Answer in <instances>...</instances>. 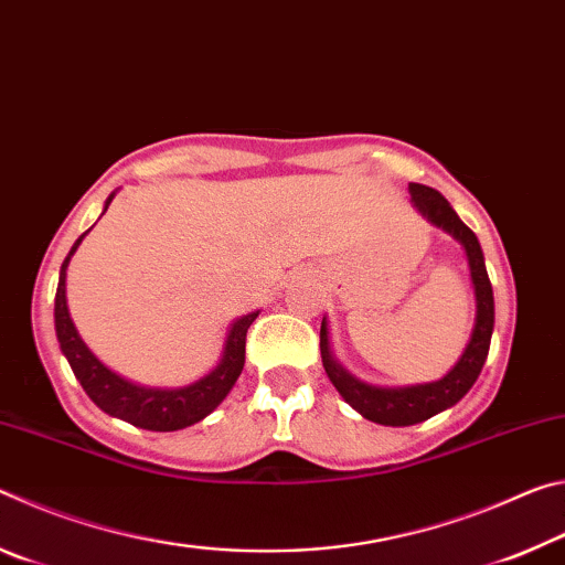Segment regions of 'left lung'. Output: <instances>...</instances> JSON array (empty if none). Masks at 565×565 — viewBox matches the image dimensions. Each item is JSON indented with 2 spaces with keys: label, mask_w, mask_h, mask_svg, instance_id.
I'll list each match as a JSON object with an SVG mask.
<instances>
[{
  "label": "left lung",
  "mask_w": 565,
  "mask_h": 565,
  "mask_svg": "<svg viewBox=\"0 0 565 565\" xmlns=\"http://www.w3.org/2000/svg\"><path fill=\"white\" fill-rule=\"evenodd\" d=\"M408 194L411 202L416 206V212L424 216L428 224L451 234L456 242L463 246L476 296V319L471 339H468L463 353L458 356V361L446 376L414 386H374L349 374V371L337 361V356H333L329 321L323 317L321 361L323 369H327V376L351 408H356L363 418L374 420V424L381 426H414L420 424V420L441 414L446 408L456 406L458 401L471 391L478 374H481L486 356H489L493 333V289L489 281V271H486L481 244H478L476 234L458 218L454 206L448 204L436 189L424 184H408Z\"/></svg>",
  "instance_id": "left-lung-1"
}]
</instances>
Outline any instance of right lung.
Segmentation results:
<instances>
[{"mask_svg": "<svg viewBox=\"0 0 565 565\" xmlns=\"http://www.w3.org/2000/svg\"><path fill=\"white\" fill-rule=\"evenodd\" d=\"M114 194L117 191H111L107 202H104V212L109 209ZM87 234L89 232H84L76 238L72 252L66 254L60 269V286H56L54 299L56 341H60V349L66 361H70L76 381H79L82 388L87 391V396L104 414L127 420L131 426L147 428V431H179V428L199 424V420L206 418L222 404L228 391L234 388L236 379L242 376L246 359V331L254 323V319L259 317V311L244 313V317L228 323L222 359H218L216 366L206 376L196 379L194 384L177 388L134 384V381L114 374L109 366H104L94 356L70 317V306H66V269H70L72 256Z\"/></svg>", "mask_w": 565, "mask_h": 565, "instance_id": "right-lung-1", "label": "right lung"}]
</instances>
